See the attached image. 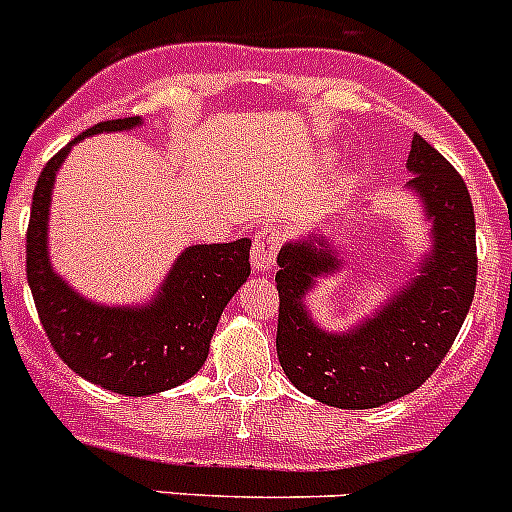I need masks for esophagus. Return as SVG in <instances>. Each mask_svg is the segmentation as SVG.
I'll use <instances>...</instances> for the list:
<instances>
[{
    "label": "esophagus",
    "instance_id": "34e87169",
    "mask_svg": "<svg viewBox=\"0 0 512 512\" xmlns=\"http://www.w3.org/2000/svg\"><path fill=\"white\" fill-rule=\"evenodd\" d=\"M281 248V231L276 225L266 223L261 225L259 233L253 236V248H251V264L253 269L259 271H271L276 264V253Z\"/></svg>",
    "mask_w": 512,
    "mask_h": 512
}]
</instances>
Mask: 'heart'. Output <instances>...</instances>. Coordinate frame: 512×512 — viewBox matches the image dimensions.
Instances as JSON below:
<instances>
[{"label": "heart", "instance_id": "b5f03b06", "mask_svg": "<svg viewBox=\"0 0 512 512\" xmlns=\"http://www.w3.org/2000/svg\"><path fill=\"white\" fill-rule=\"evenodd\" d=\"M332 159H335V152H325V162H327V164H330V162H332Z\"/></svg>", "mask_w": 512, "mask_h": 512}]
</instances>
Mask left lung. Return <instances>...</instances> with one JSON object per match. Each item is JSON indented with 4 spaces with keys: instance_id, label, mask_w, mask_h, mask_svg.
<instances>
[{
    "instance_id": "left-lung-1",
    "label": "left lung",
    "mask_w": 512,
    "mask_h": 512,
    "mask_svg": "<svg viewBox=\"0 0 512 512\" xmlns=\"http://www.w3.org/2000/svg\"><path fill=\"white\" fill-rule=\"evenodd\" d=\"M406 182L431 223V248L406 287L345 332L312 320L307 297L317 279L340 271L325 233L279 251L276 353L289 381L335 409H375L416 391L439 368L470 312L477 281L475 210L452 164L414 134Z\"/></svg>"
}]
</instances>
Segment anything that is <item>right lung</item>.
<instances>
[{"mask_svg":"<svg viewBox=\"0 0 512 512\" xmlns=\"http://www.w3.org/2000/svg\"><path fill=\"white\" fill-rule=\"evenodd\" d=\"M139 116L101 121L60 149L40 172L27 228V284L50 345L88 383L121 393L170 391L203 368L210 337L233 294L251 274V241L190 246L177 256L152 302L109 307L86 299L50 264L48 220L55 175L70 147L91 134L129 131Z\"/></svg>","mask_w":512,"mask_h":512,"instance_id":"1","label":"right lung"}]
</instances>
